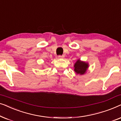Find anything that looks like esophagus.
<instances>
[{
  "label": "esophagus",
  "instance_id": "esophagus-1",
  "mask_svg": "<svg viewBox=\"0 0 121 121\" xmlns=\"http://www.w3.org/2000/svg\"><path fill=\"white\" fill-rule=\"evenodd\" d=\"M58 57H59V58H64V55H59V56H58Z\"/></svg>",
  "mask_w": 121,
  "mask_h": 121
}]
</instances>
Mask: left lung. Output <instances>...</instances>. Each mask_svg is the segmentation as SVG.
<instances>
[{"label": "left lung", "mask_w": 121, "mask_h": 121, "mask_svg": "<svg viewBox=\"0 0 121 121\" xmlns=\"http://www.w3.org/2000/svg\"><path fill=\"white\" fill-rule=\"evenodd\" d=\"M88 68V64L85 62L78 60L74 65V71L78 74H84Z\"/></svg>", "instance_id": "1"}]
</instances>
